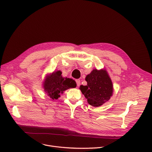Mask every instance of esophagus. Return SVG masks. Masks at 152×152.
Here are the masks:
<instances>
[{"label": "esophagus", "instance_id": "esophagus-1", "mask_svg": "<svg viewBox=\"0 0 152 152\" xmlns=\"http://www.w3.org/2000/svg\"><path fill=\"white\" fill-rule=\"evenodd\" d=\"M76 83H77V86H79L80 85V80L79 79H76Z\"/></svg>", "mask_w": 152, "mask_h": 152}]
</instances>
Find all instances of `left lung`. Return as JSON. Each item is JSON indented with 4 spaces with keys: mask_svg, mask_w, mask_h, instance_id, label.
<instances>
[{
    "mask_svg": "<svg viewBox=\"0 0 152 152\" xmlns=\"http://www.w3.org/2000/svg\"><path fill=\"white\" fill-rule=\"evenodd\" d=\"M85 80L87 85H82L79 89L91 105L100 107L113 96V82L105 69H94L86 76Z\"/></svg>",
    "mask_w": 152,
    "mask_h": 152,
    "instance_id": "left-lung-1",
    "label": "left lung"
}]
</instances>
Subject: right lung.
Listing matches in <instances>:
<instances>
[{
  "label": "right lung",
  "mask_w": 152,
  "mask_h": 152,
  "mask_svg": "<svg viewBox=\"0 0 152 152\" xmlns=\"http://www.w3.org/2000/svg\"><path fill=\"white\" fill-rule=\"evenodd\" d=\"M60 70L47 75L43 82L44 92L52 99H57L63 92L76 87V82L72 79L63 77Z\"/></svg>",
  "instance_id": "obj_1"
}]
</instances>
